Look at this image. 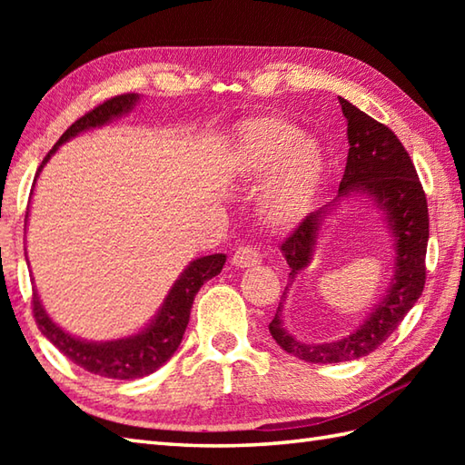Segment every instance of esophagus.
I'll list each match as a JSON object with an SVG mask.
<instances>
[{"instance_id": "34e87169", "label": "esophagus", "mask_w": 465, "mask_h": 465, "mask_svg": "<svg viewBox=\"0 0 465 465\" xmlns=\"http://www.w3.org/2000/svg\"><path fill=\"white\" fill-rule=\"evenodd\" d=\"M260 260L262 255L258 248H253V245H242V248L235 250L232 263L235 268H253L255 263H260Z\"/></svg>"}]
</instances>
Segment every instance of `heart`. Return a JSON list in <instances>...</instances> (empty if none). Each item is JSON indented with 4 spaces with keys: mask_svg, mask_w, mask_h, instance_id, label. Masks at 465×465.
<instances>
[{
    "mask_svg": "<svg viewBox=\"0 0 465 465\" xmlns=\"http://www.w3.org/2000/svg\"><path fill=\"white\" fill-rule=\"evenodd\" d=\"M233 170L245 182L268 175L262 213L268 222L285 225L310 210L323 182L325 160L320 143L300 135L298 125L278 115H260L240 125Z\"/></svg>",
    "mask_w": 465,
    "mask_h": 465,
    "instance_id": "1",
    "label": "heart"
}]
</instances>
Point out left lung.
I'll return each mask as SVG.
<instances>
[{"instance_id":"8db88e82","label":"left lung","mask_w":465,"mask_h":465,"mask_svg":"<svg viewBox=\"0 0 465 465\" xmlns=\"http://www.w3.org/2000/svg\"><path fill=\"white\" fill-rule=\"evenodd\" d=\"M340 105L348 120L350 142L340 193L330 205L305 215V220L282 243L280 250L290 265V282L310 265L318 243V232L331 205L353 193L371 197L378 210L383 212L393 235L396 268L388 293L360 328L330 343H302L285 331L282 322V303L288 293L285 288L278 313L270 322V333L282 350L310 363L350 361L378 350L416 305L426 283L430 215L426 193L410 153L388 125L375 122L343 97H340Z\"/></svg>"}]
</instances>
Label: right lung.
<instances>
[{
    "mask_svg": "<svg viewBox=\"0 0 465 465\" xmlns=\"http://www.w3.org/2000/svg\"><path fill=\"white\" fill-rule=\"evenodd\" d=\"M137 100H140L137 94L115 95L112 100L100 104L94 107L92 112L82 115L80 120L67 127L65 134L59 137V142L44 157L42 165L37 167V175L47 163L49 157L55 153L57 147L64 142L72 140V137L85 130H92V127L110 124L114 117H120L127 112H132ZM223 263V253L203 255V258L193 260L182 272L180 278L175 280L170 293L165 295L160 312L153 315V320L147 323L142 331L130 335V338L112 341H85L80 338H74V335H69L67 331L59 328L57 323L52 322V318L45 313L42 302H39V295L35 290L32 298L34 318L39 331H42L45 338L65 355V358L72 360L75 365H80L85 371L114 380L143 378V375H150L157 368H162V365L175 353V350L180 348L187 322H190V312L195 293L200 292V288L207 280L215 278V275L222 272Z\"/></svg>",
    "mask_w": 465,
    "mask_h": 465,
    "instance_id": "1",
    "label": "right lung"
}]
</instances>
